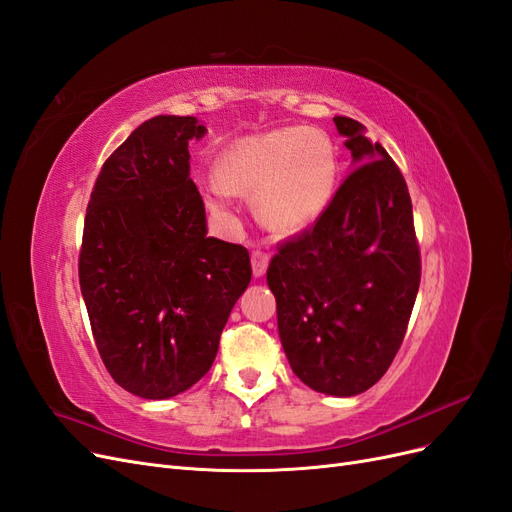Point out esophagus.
Returning <instances> with one entry per match:
<instances>
[{
  "label": "esophagus",
  "mask_w": 512,
  "mask_h": 512,
  "mask_svg": "<svg viewBox=\"0 0 512 512\" xmlns=\"http://www.w3.org/2000/svg\"><path fill=\"white\" fill-rule=\"evenodd\" d=\"M267 267H269V254L262 252V250H254L252 252V271H254V277H262L264 273H267Z\"/></svg>",
  "instance_id": "obj_1"
}]
</instances>
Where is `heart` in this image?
Instances as JSON below:
<instances>
[{
  "label": "heart",
  "mask_w": 512,
  "mask_h": 512,
  "mask_svg": "<svg viewBox=\"0 0 512 512\" xmlns=\"http://www.w3.org/2000/svg\"><path fill=\"white\" fill-rule=\"evenodd\" d=\"M218 180L205 184L209 207L224 214L233 195L254 197L256 218L275 235H296L326 209L337 161L317 129H281L243 139L216 163Z\"/></svg>",
  "instance_id": "obj_1"
}]
</instances>
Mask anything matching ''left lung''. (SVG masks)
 <instances>
[{
  "label": "left lung",
  "instance_id": "obj_1",
  "mask_svg": "<svg viewBox=\"0 0 512 512\" xmlns=\"http://www.w3.org/2000/svg\"><path fill=\"white\" fill-rule=\"evenodd\" d=\"M349 171L313 228L281 245L267 284L294 375L328 396L373 387L402 345L421 279L407 182L364 125L334 116Z\"/></svg>",
  "mask_w": 512,
  "mask_h": 512
}]
</instances>
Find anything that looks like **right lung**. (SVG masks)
Masks as SVG:
<instances>
[{"instance_id":"1","label":"right lung","mask_w":512,"mask_h":512,"mask_svg":"<svg viewBox=\"0 0 512 512\" xmlns=\"http://www.w3.org/2000/svg\"><path fill=\"white\" fill-rule=\"evenodd\" d=\"M195 116H154L103 163L78 262L95 345L127 392L165 400L211 368L237 298L250 286L243 245L207 237L190 180Z\"/></svg>"}]
</instances>
